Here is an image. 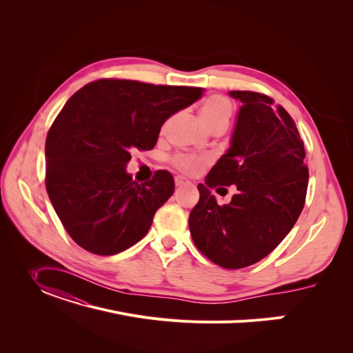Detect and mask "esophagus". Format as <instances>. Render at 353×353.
I'll return each instance as SVG.
<instances>
[{
    "instance_id": "34e87169",
    "label": "esophagus",
    "mask_w": 353,
    "mask_h": 353,
    "mask_svg": "<svg viewBox=\"0 0 353 353\" xmlns=\"http://www.w3.org/2000/svg\"><path fill=\"white\" fill-rule=\"evenodd\" d=\"M174 183H176V186L179 188V186H183V184H188L189 180H186L184 177H181V176H176L174 177Z\"/></svg>"
}]
</instances>
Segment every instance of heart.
<instances>
[{
	"label": "heart",
	"instance_id": "b5f03b06",
	"mask_svg": "<svg viewBox=\"0 0 353 353\" xmlns=\"http://www.w3.org/2000/svg\"><path fill=\"white\" fill-rule=\"evenodd\" d=\"M233 114V104L232 101L221 96L213 94L208 97L200 105V117L205 125L210 130L214 128H226ZM164 128V127H163ZM209 157L206 156H196V154H184L177 153L170 159V163L176 169L184 174L196 176L205 170V167L209 164Z\"/></svg>",
	"mask_w": 353,
	"mask_h": 353
}]
</instances>
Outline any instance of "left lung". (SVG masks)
Here are the masks:
<instances>
[{"label": "left lung", "mask_w": 353, "mask_h": 353, "mask_svg": "<svg viewBox=\"0 0 353 353\" xmlns=\"http://www.w3.org/2000/svg\"><path fill=\"white\" fill-rule=\"evenodd\" d=\"M240 100L232 144L213 165L189 216L196 248L225 269L257 263L276 249L302 213L309 170L296 123L274 100L256 91H230ZM236 183L219 207L210 189Z\"/></svg>", "instance_id": "1"}]
</instances>
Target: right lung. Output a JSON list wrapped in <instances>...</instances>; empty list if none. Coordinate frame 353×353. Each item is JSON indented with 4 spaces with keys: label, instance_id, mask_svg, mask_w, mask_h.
<instances>
[{
    "label": "right lung",
    "instance_id": "add662e5",
    "mask_svg": "<svg viewBox=\"0 0 353 353\" xmlns=\"http://www.w3.org/2000/svg\"><path fill=\"white\" fill-rule=\"evenodd\" d=\"M205 88L101 79L72 94L48 130L46 189L70 237L84 250L111 256L141 240L174 192L157 170L139 184L125 173L130 152L152 150L163 123Z\"/></svg>",
    "mask_w": 353,
    "mask_h": 353
}]
</instances>
